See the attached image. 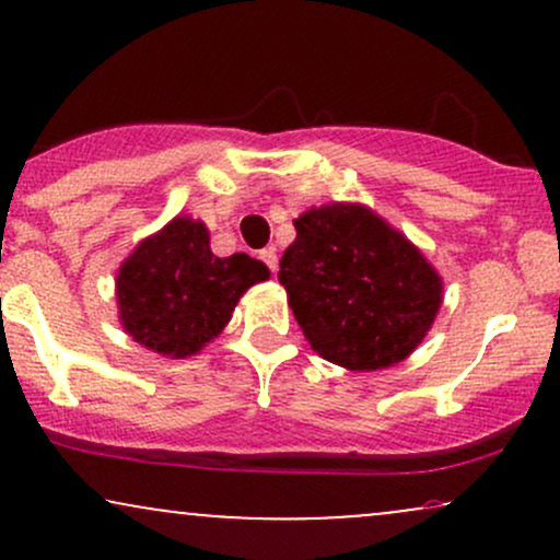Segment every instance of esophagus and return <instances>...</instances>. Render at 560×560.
<instances>
[{
	"label": "esophagus",
	"instance_id": "34e87169",
	"mask_svg": "<svg viewBox=\"0 0 560 560\" xmlns=\"http://www.w3.org/2000/svg\"><path fill=\"white\" fill-rule=\"evenodd\" d=\"M258 258L266 262L268 268H271V271H276V266H279V255H276V249L273 247H266V249H260V255Z\"/></svg>",
	"mask_w": 560,
	"mask_h": 560
}]
</instances>
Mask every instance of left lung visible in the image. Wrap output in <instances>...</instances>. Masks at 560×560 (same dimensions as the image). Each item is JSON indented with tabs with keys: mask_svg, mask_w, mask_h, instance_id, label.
<instances>
[{
	"mask_svg": "<svg viewBox=\"0 0 560 560\" xmlns=\"http://www.w3.org/2000/svg\"><path fill=\"white\" fill-rule=\"evenodd\" d=\"M294 229L279 281L313 350L352 371L408 358L442 302L419 249L361 205L311 210Z\"/></svg>",
	"mask_w": 560,
	"mask_h": 560,
	"instance_id": "8db88e82",
	"label": "left lung"
}]
</instances>
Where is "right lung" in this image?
Returning <instances> with one entry per match:
<instances>
[{"mask_svg": "<svg viewBox=\"0 0 560 560\" xmlns=\"http://www.w3.org/2000/svg\"><path fill=\"white\" fill-rule=\"evenodd\" d=\"M262 279L260 260L244 253L215 258L205 223L173 218L120 266V320L139 345L186 358L221 334L244 289Z\"/></svg>", "mask_w": 560, "mask_h": 560, "instance_id": "obj_1", "label": "right lung"}]
</instances>
